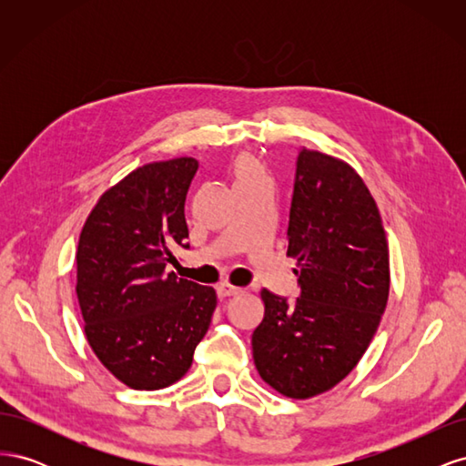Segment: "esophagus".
I'll list each match as a JSON object with an SVG mask.
<instances>
[{
    "mask_svg": "<svg viewBox=\"0 0 466 466\" xmlns=\"http://www.w3.org/2000/svg\"><path fill=\"white\" fill-rule=\"evenodd\" d=\"M241 291H243L241 288H235L231 284L218 286V295H219V298H231V295H238Z\"/></svg>",
    "mask_w": 466,
    "mask_h": 466,
    "instance_id": "esophagus-1",
    "label": "esophagus"
}]
</instances>
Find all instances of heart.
I'll return each mask as SVG.
<instances>
[{
  "instance_id": "1",
  "label": "heart",
  "mask_w": 466,
  "mask_h": 466,
  "mask_svg": "<svg viewBox=\"0 0 466 466\" xmlns=\"http://www.w3.org/2000/svg\"><path fill=\"white\" fill-rule=\"evenodd\" d=\"M260 175H264L262 167H260V163L255 157H252V155H248V153L238 155L237 161H235L237 182L252 178V177H260Z\"/></svg>"
}]
</instances>
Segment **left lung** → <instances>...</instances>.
Instances as JSON below:
<instances>
[{
  "mask_svg": "<svg viewBox=\"0 0 466 466\" xmlns=\"http://www.w3.org/2000/svg\"><path fill=\"white\" fill-rule=\"evenodd\" d=\"M301 293L293 303L260 291L264 319L252 358L288 399L330 390L356 368L385 313L390 270L379 208L346 161L301 149L288 225Z\"/></svg>",
  "mask_w": 466,
  "mask_h": 466,
  "instance_id": "1",
  "label": "left lung"
}]
</instances>
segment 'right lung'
Masks as SVG:
<instances>
[{"instance_id": "1", "label": "right lung", "mask_w": 466, "mask_h": 466, "mask_svg": "<svg viewBox=\"0 0 466 466\" xmlns=\"http://www.w3.org/2000/svg\"><path fill=\"white\" fill-rule=\"evenodd\" d=\"M196 171L192 157L134 168L98 198L79 235L83 330L98 361L136 390L185 377L218 305L214 288L165 270L188 248L185 202Z\"/></svg>"}]
</instances>
